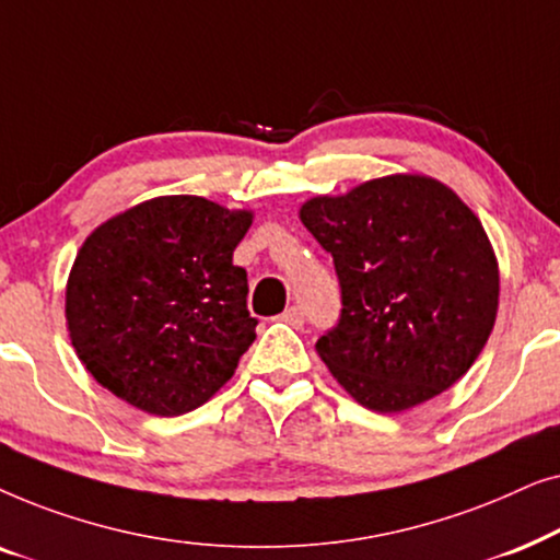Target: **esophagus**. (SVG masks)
Listing matches in <instances>:
<instances>
[{"label": "esophagus", "mask_w": 560, "mask_h": 560, "mask_svg": "<svg viewBox=\"0 0 560 560\" xmlns=\"http://www.w3.org/2000/svg\"><path fill=\"white\" fill-rule=\"evenodd\" d=\"M280 318L285 320V324L295 326V328H301V326L305 324V313H303L301 305H290V308L282 311V316H280Z\"/></svg>", "instance_id": "obj_1"}]
</instances>
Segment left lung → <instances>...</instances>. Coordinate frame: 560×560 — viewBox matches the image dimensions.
Here are the masks:
<instances>
[{
	"label": "left lung",
	"mask_w": 560,
	"mask_h": 560,
	"mask_svg": "<svg viewBox=\"0 0 560 560\" xmlns=\"http://www.w3.org/2000/svg\"><path fill=\"white\" fill-rule=\"evenodd\" d=\"M301 221L334 257L341 288L339 320L316 351L357 402L400 412L469 372L492 334L500 270L454 190L387 175L311 198Z\"/></svg>",
	"instance_id": "8db88e82"
}]
</instances>
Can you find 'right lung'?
<instances>
[{
	"label": "right lung",
	"mask_w": 560,
	"mask_h": 560,
	"mask_svg": "<svg viewBox=\"0 0 560 560\" xmlns=\"http://www.w3.org/2000/svg\"><path fill=\"white\" fill-rule=\"evenodd\" d=\"M249 224V211L163 196L83 242L66 320L98 385L150 416L173 418L232 380L257 326L247 270L232 262Z\"/></svg>",
	"instance_id": "right-lung-1"
}]
</instances>
